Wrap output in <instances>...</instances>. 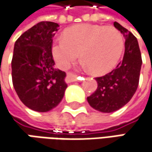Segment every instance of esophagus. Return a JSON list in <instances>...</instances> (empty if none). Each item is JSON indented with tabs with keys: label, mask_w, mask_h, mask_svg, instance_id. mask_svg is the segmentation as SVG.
<instances>
[{
	"label": "esophagus",
	"mask_w": 152,
	"mask_h": 152,
	"mask_svg": "<svg viewBox=\"0 0 152 152\" xmlns=\"http://www.w3.org/2000/svg\"><path fill=\"white\" fill-rule=\"evenodd\" d=\"M67 76H68V79H71V80H73V81H75L76 79H78V78H77V75H74L73 73H68Z\"/></svg>",
	"instance_id": "1"
}]
</instances>
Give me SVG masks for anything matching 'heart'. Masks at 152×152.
I'll use <instances>...</instances> for the list:
<instances>
[{
	"mask_svg": "<svg viewBox=\"0 0 152 152\" xmlns=\"http://www.w3.org/2000/svg\"><path fill=\"white\" fill-rule=\"evenodd\" d=\"M123 48V36L114 27L85 23L64 30L62 39L52 45L51 53L62 69L70 67L79 53L91 72L102 74L117 64Z\"/></svg>",
	"mask_w": 152,
	"mask_h": 152,
	"instance_id": "heart-1",
	"label": "heart"
}]
</instances>
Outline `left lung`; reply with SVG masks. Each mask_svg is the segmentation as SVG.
Segmentation results:
<instances>
[{
	"label": "left lung",
	"mask_w": 152,
	"mask_h": 152,
	"mask_svg": "<svg viewBox=\"0 0 152 152\" xmlns=\"http://www.w3.org/2000/svg\"><path fill=\"white\" fill-rule=\"evenodd\" d=\"M114 27L125 38L123 60L112 72L97 77V89L87 101L91 107L102 113H113L131 100L137 90L142 64L137 39L127 28L114 22Z\"/></svg>",
	"instance_id": "8db88e82"
}]
</instances>
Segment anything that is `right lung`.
<instances>
[{
	"mask_svg": "<svg viewBox=\"0 0 152 152\" xmlns=\"http://www.w3.org/2000/svg\"><path fill=\"white\" fill-rule=\"evenodd\" d=\"M59 25L40 22L28 29L14 45L12 60V84L27 107L45 113L61 102L67 85L66 73L54 67L52 41Z\"/></svg>",
	"mask_w": 152,
	"mask_h": 152,
	"instance_id": "right-lung-1",
	"label": "right lung"
}]
</instances>
